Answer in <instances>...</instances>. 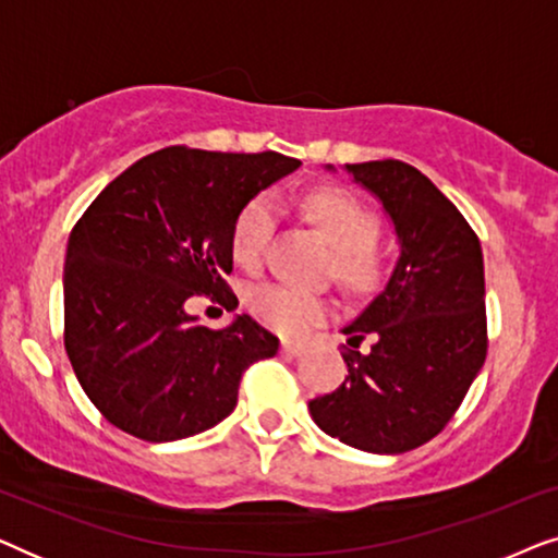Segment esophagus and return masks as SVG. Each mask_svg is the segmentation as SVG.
Returning <instances> with one entry per match:
<instances>
[{
    "label": "esophagus",
    "instance_id": "obj_1",
    "mask_svg": "<svg viewBox=\"0 0 558 558\" xmlns=\"http://www.w3.org/2000/svg\"><path fill=\"white\" fill-rule=\"evenodd\" d=\"M281 353L296 357V355L304 353V348L300 345V342H289V340H287V342H281Z\"/></svg>",
    "mask_w": 558,
    "mask_h": 558
}]
</instances>
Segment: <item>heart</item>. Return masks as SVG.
<instances>
[{"instance_id":"1","label":"heart","mask_w":558,"mask_h":558,"mask_svg":"<svg viewBox=\"0 0 558 558\" xmlns=\"http://www.w3.org/2000/svg\"><path fill=\"white\" fill-rule=\"evenodd\" d=\"M307 213L335 246V271L340 281L353 289L371 287L380 271L378 254L373 251V243L378 239V218L355 195L340 187L315 190L307 197ZM274 226H277V208L271 197H251L235 216L231 231L235 262L246 269H256L264 262ZM248 307L258 323L287 338H302L327 317V304L317 294L292 284H262L251 289Z\"/></svg>"}]
</instances>
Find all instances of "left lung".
I'll use <instances>...</instances> for the list:
<instances>
[{
	"mask_svg": "<svg viewBox=\"0 0 558 558\" xmlns=\"http://www.w3.org/2000/svg\"><path fill=\"white\" fill-rule=\"evenodd\" d=\"M384 203L401 256L384 292L350 323L348 376L310 401L319 429L376 454L426 445L445 429L487 355L483 248L437 185L401 159L345 165ZM374 345L361 354L360 342Z\"/></svg>",
	"mask_w": 558,
	"mask_h": 558,
	"instance_id": "1",
	"label": "left lung"
}]
</instances>
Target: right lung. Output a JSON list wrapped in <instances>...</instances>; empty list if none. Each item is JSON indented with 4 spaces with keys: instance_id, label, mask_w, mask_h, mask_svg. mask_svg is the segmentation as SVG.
<instances>
[{
    "instance_id": "obj_1",
    "label": "right lung",
    "mask_w": 558,
    "mask_h": 558,
    "mask_svg": "<svg viewBox=\"0 0 558 558\" xmlns=\"http://www.w3.org/2000/svg\"><path fill=\"white\" fill-rule=\"evenodd\" d=\"M302 162L279 151L167 147L101 190L65 254V353L106 422L144 441L193 437L231 414L248 365L279 338L239 315L210 330L195 296L239 307L231 231L243 205Z\"/></svg>"
}]
</instances>
